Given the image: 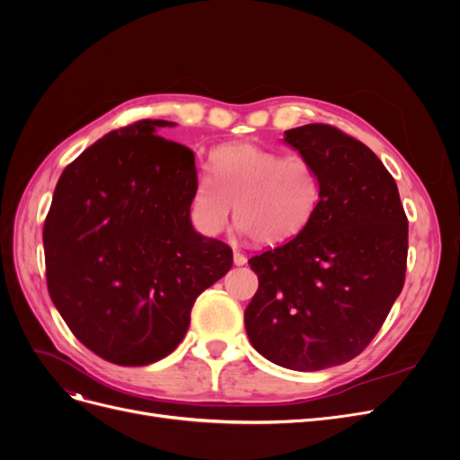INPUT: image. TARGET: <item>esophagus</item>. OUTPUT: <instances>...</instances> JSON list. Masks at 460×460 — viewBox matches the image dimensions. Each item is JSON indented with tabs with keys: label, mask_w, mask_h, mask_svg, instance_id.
Instances as JSON below:
<instances>
[{
	"label": "esophagus",
	"mask_w": 460,
	"mask_h": 460,
	"mask_svg": "<svg viewBox=\"0 0 460 460\" xmlns=\"http://www.w3.org/2000/svg\"><path fill=\"white\" fill-rule=\"evenodd\" d=\"M245 262H247V259H245V255H243V253H240V252H234V264H235V267H243Z\"/></svg>",
	"instance_id": "esophagus-1"
}]
</instances>
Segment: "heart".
Here are the masks:
<instances>
[{"label":"heart","mask_w":460,"mask_h":460,"mask_svg":"<svg viewBox=\"0 0 460 460\" xmlns=\"http://www.w3.org/2000/svg\"><path fill=\"white\" fill-rule=\"evenodd\" d=\"M213 180L201 178L190 203L191 225L205 235L235 225L261 247L294 242L323 199V178L303 155L255 144H232L213 153Z\"/></svg>","instance_id":"b5f03b06"}]
</instances>
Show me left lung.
I'll use <instances>...</instances> for the list:
<instances>
[{"label":"left lung","mask_w":460,"mask_h":460,"mask_svg":"<svg viewBox=\"0 0 460 460\" xmlns=\"http://www.w3.org/2000/svg\"><path fill=\"white\" fill-rule=\"evenodd\" d=\"M311 159L323 199L294 242L249 259L259 289L245 309L252 345L270 363L313 372L355 358L405 284L409 222L394 176L330 124L284 132Z\"/></svg>","instance_id":"8db88e82"}]
</instances>
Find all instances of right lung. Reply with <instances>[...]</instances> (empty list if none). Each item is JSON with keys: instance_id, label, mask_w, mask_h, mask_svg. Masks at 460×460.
Listing matches in <instances>:
<instances>
[{"instance_id": "1", "label": "right lung", "mask_w": 460, "mask_h": 460, "mask_svg": "<svg viewBox=\"0 0 460 460\" xmlns=\"http://www.w3.org/2000/svg\"><path fill=\"white\" fill-rule=\"evenodd\" d=\"M169 120L109 132L63 171L44 225L48 289L80 343L144 367L184 340L201 291L232 249L196 232L193 151L157 136Z\"/></svg>"}]
</instances>
